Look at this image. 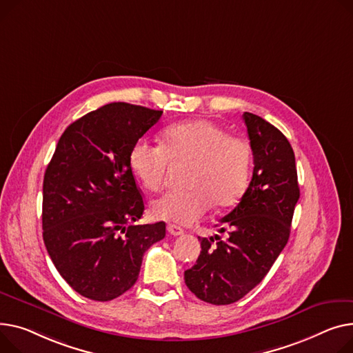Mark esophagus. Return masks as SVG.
<instances>
[{
	"instance_id": "34e87169",
	"label": "esophagus",
	"mask_w": 353,
	"mask_h": 353,
	"mask_svg": "<svg viewBox=\"0 0 353 353\" xmlns=\"http://www.w3.org/2000/svg\"><path fill=\"white\" fill-rule=\"evenodd\" d=\"M168 231H169L170 236H174V237L181 236V234H184V230H183L181 227H179V225H174V224H169V225H168Z\"/></svg>"
}]
</instances>
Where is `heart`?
<instances>
[{
  "mask_svg": "<svg viewBox=\"0 0 353 353\" xmlns=\"http://www.w3.org/2000/svg\"><path fill=\"white\" fill-rule=\"evenodd\" d=\"M187 161L189 190L168 192L154 200V219L177 224H192L211 207L221 210L237 204L247 190L251 174V148L244 137L207 119L174 125L163 133L161 145L139 140L132 148L129 163L148 190H159L169 163Z\"/></svg>",
  "mask_w": 353,
  "mask_h": 353,
  "instance_id": "heart-1",
  "label": "heart"
}]
</instances>
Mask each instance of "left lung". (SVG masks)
Returning a JSON list of instances; mask_svg holds the SVG:
<instances>
[{"label":"left lung","mask_w":353,"mask_h":353,"mask_svg":"<svg viewBox=\"0 0 353 353\" xmlns=\"http://www.w3.org/2000/svg\"><path fill=\"white\" fill-rule=\"evenodd\" d=\"M254 157L252 179L240 203L200 239L196 264L184 271L189 290L213 305L237 302L261 283L288 243L299 199L295 154L288 139L263 117L243 114Z\"/></svg>","instance_id":"8db88e82"}]
</instances>
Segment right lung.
Returning <instances> with one entry per match:
<instances>
[{
    "instance_id": "obj_1",
    "label": "right lung",
    "mask_w": 353,
    "mask_h": 353,
    "mask_svg": "<svg viewBox=\"0 0 353 353\" xmlns=\"http://www.w3.org/2000/svg\"><path fill=\"white\" fill-rule=\"evenodd\" d=\"M161 110L108 103L70 123L45 170L42 237L66 283L93 301H112L137 281L143 254L166 224H136L145 201L129 156Z\"/></svg>"
}]
</instances>
